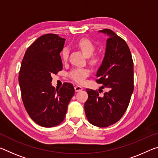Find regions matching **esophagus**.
<instances>
[{
    "label": "esophagus",
    "instance_id": "obj_1",
    "mask_svg": "<svg viewBox=\"0 0 158 158\" xmlns=\"http://www.w3.org/2000/svg\"><path fill=\"white\" fill-rule=\"evenodd\" d=\"M74 90H75L76 92H79V91H81V90H83V87L80 86V85H76L75 87H74Z\"/></svg>",
    "mask_w": 158,
    "mask_h": 158
}]
</instances>
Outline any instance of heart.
I'll use <instances>...</instances> for the list:
<instances>
[{"mask_svg": "<svg viewBox=\"0 0 158 158\" xmlns=\"http://www.w3.org/2000/svg\"><path fill=\"white\" fill-rule=\"evenodd\" d=\"M77 46L79 48V49L87 57H90L95 52V47L93 42L88 39H81V40L77 44ZM69 51L67 48H64L61 53L62 58L63 60H67L68 58ZM93 63H95L97 60L95 58H93L92 60ZM89 70L87 68H74L69 73V76L74 81L77 83L81 84L84 81L85 77L89 76Z\"/></svg>", "mask_w": 158, "mask_h": 158, "instance_id": "b5f03b06", "label": "heart"}]
</instances>
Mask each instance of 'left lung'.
Returning <instances> with one entry per match:
<instances>
[{
    "label": "left lung",
    "instance_id": "8db88e82",
    "mask_svg": "<svg viewBox=\"0 0 158 158\" xmlns=\"http://www.w3.org/2000/svg\"><path fill=\"white\" fill-rule=\"evenodd\" d=\"M106 35L105 57L98 68L97 83L107 89L103 96L86 89L89 98L84 104L90 123L106 127L116 123L123 116L134 90V67L132 55L124 40L110 29L99 31Z\"/></svg>",
    "mask_w": 158,
    "mask_h": 158
}]
</instances>
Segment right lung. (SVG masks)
<instances>
[{"label": "right lung", "mask_w": 158, "mask_h": 158, "mask_svg": "<svg viewBox=\"0 0 158 158\" xmlns=\"http://www.w3.org/2000/svg\"><path fill=\"white\" fill-rule=\"evenodd\" d=\"M65 41L56 34L42 35L28 48L21 62L19 83L23 105L31 119L42 127L63 122L74 94L71 84L64 83L58 90L51 83L52 74L63 69L60 53Z\"/></svg>", "instance_id": "add662e5"}]
</instances>
